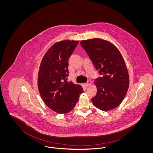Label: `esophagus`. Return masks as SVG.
I'll return each mask as SVG.
<instances>
[{"label":"esophagus","mask_w":153,"mask_h":153,"mask_svg":"<svg viewBox=\"0 0 153 153\" xmlns=\"http://www.w3.org/2000/svg\"><path fill=\"white\" fill-rule=\"evenodd\" d=\"M91 84H92V81H88L87 82V83L85 84H84V85H85L86 87H88L91 86Z\"/></svg>","instance_id":"1"}]
</instances>
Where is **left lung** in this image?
Segmentation results:
<instances>
[{
    "mask_svg": "<svg viewBox=\"0 0 153 153\" xmlns=\"http://www.w3.org/2000/svg\"><path fill=\"white\" fill-rule=\"evenodd\" d=\"M80 44L102 75L94 82L97 94L92 98L94 105L103 111L117 108L123 100L130 84L122 54L116 46L101 38L82 40Z\"/></svg>",
    "mask_w": 153,
    "mask_h": 153,
    "instance_id": "8db88e82",
    "label": "left lung"
}]
</instances>
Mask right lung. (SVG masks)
<instances>
[{"label":"right lung","mask_w":153,"mask_h":153,"mask_svg":"<svg viewBox=\"0 0 153 153\" xmlns=\"http://www.w3.org/2000/svg\"><path fill=\"white\" fill-rule=\"evenodd\" d=\"M79 41L63 40L53 44L45 54L38 74V88L45 104L58 114L73 109L82 87L68 82V60Z\"/></svg>","instance_id":"add662e5"}]
</instances>
